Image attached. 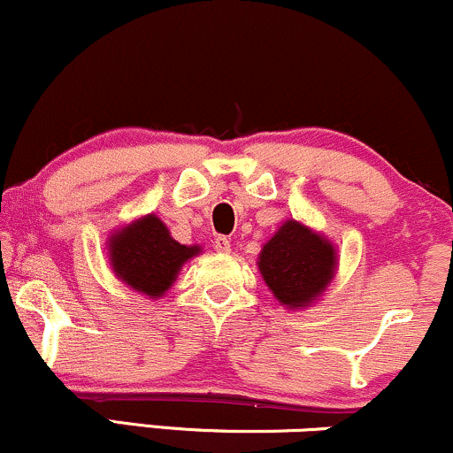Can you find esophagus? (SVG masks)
<instances>
[{
	"instance_id": "1",
	"label": "esophagus",
	"mask_w": 453,
	"mask_h": 453,
	"mask_svg": "<svg viewBox=\"0 0 453 453\" xmlns=\"http://www.w3.org/2000/svg\"><path fill=\"white\" fill-rule=\"evenodd\" d=\"M215 249H217V251H221V253H230V249H232L230 238L217 236V238H215Z\"/></svg>"
}]
</instances>
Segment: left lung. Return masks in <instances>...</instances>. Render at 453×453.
<instances>
[{
	"mask_svg": "<svg viewBox=\"0 0 453 453\" xmlns=\"http://www.w3.org/2000/svg\"><path fill=\"white\" fill-rule=\"evenodd\" d=\"M334 249L326 238L298 221H288L264 244L257 264L279 303L296 309L327 288L334 277Z\"/></svg>",
	"mask_w": 453,
	"mask_h": 453,
	"instance_id": "left-lung-1",
	"label": "left lung"
}]
</instances>
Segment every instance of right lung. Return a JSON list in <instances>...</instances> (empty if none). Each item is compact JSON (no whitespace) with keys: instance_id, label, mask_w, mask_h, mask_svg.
Wrapping results in <instances>:
<instances>
[{"instance_id":"right-lung-1","label":"right lung","mask_w":453,"mask_h":453,"mask_svg":"<svg viewBox=\"0 0 453 453\" xmlns=\"http://www.w3.org/2000/svg\"><path fill=\"white\" fill-rule=\"evenodd\" d=\"M196 253L200 247L176 242L155 215L142 217L111 238V262L117 277L150 298H159Z\"/></svg>"}]
</instances>
